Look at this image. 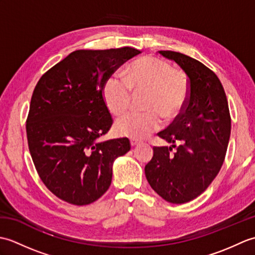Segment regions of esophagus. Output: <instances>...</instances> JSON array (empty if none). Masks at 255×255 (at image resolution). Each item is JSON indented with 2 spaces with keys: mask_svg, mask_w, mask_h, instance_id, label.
I'll return each instance as SVG.
<instances>
[{
  "mask_svg": "<svg viewBox=\"0 0 255 255\" xmlns=\"http://www.w3.org/2000/svg\"><path fill=\"white\" fill-rule=\"evenodd\" d=\"M130 144H131V147H136V145L140 144V141H139V140H136V139H131Z\"/></svg>",
  "mask_w": 255,
  "mask_h": 255,
  "instance_id": "obj_1",
  "label": "esophagus"
}]
</instances>
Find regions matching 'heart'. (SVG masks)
Here are the masks:
<instances>
[{
  "mask_svg": "<svg viewBox=\"0 0 255 255\" xmlns=\"http://www.w3.org/2000/svg\"><path fill=\"white\" fill-rule=\"evenodd\" d=\"M148 92L145 113H128L118 119V136L143 139L162 126V116L174 121L183 113L188 100L189 85L185 74L173 70L169 63L155 57H143L134 61L126 71V81L111 75L102 88L107 110L122 115L130 105L132 94Z\"/></svg>",
  "mask_w": 255,
  "mask_h": 255,
  "instance_id": "1",
  "label": "heart"
}]
</instances>
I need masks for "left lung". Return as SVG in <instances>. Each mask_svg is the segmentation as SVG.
<instances>
[{"mask_svg":"<svg viewBox=\"0 0 255 255\" xmlns=\"http://www.w3.org/2000/svg\"><path fill=\"white\" fill-rule=\"evenodd\" d=\"M159 53L185 72L189 94L183 113L158 133L172 145L154 147L144 173L164 200L184 204L206 191L224 163L231 131L228 101L217 75L203 63L180 52ZM176 142L181 144L172 153Z\"/></svg>","mask_w":255,"mask_h":255,"instance_id":"8db88e82","label":"left lung"}]
</instances>
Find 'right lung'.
Segmentation results:
<instances>
[{
	"mask_svg": "<svg viewBox=\"0 0 255 255\" xmlns=\"http://www.w3.org/2000/svg\"><path fill=\"white\" fill-rule=\"evenodd\" d=\"M139 53L129 47L77 50L38 81L26 124L28 147L41 181L64 202L99 199L111 186L114 161L130 150L127 138L99 141L113 124L102 88Z\"/></svg>",
	"mask_w": 255,
	"mask_h": 255,
	"instance_id": "right-lung-1",
	"label": "right lung"
}]
</instances>
